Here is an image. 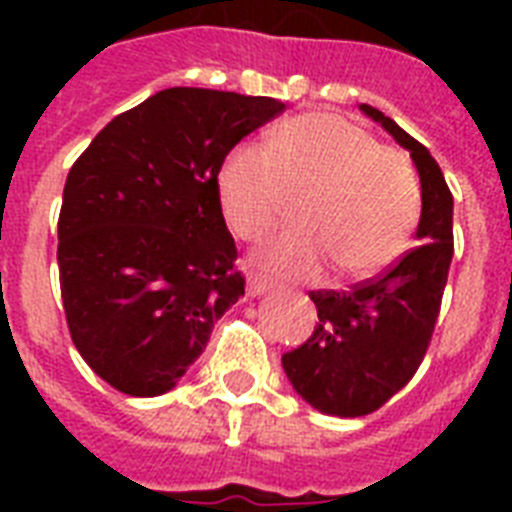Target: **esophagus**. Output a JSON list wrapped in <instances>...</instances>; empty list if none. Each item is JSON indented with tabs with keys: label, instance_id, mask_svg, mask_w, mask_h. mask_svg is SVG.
<instances>
[{
	"label": "esophagus",
	"instance_id": "esophagus-1",
	"mask_svg": "<svg viewBox=\"0 0 512 512\" xmlns=\"http://www.w3.org/2000/svg\"><path fill=\"white\" fill-rule=\"evenodd\" d=\"M268 289H271V279H265V276H260V273H249V279H247L249 297L263 295V292H268Z\"/></svg>",
	"mask_w": 512,
	"mask_h": 512
}]
</instances>
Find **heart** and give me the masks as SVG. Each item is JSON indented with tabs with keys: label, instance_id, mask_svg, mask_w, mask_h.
Returning a JSON list of instances; mask_svg holds the SVG:
<instances>
[{
	"label": "heart",
	"instance_id": "1",
	"mask_svg": "<svg viewBox=\"0 0 512 512\" xmlns=\"http://www.w3.org/2000/svg\"><path fill=\"white\" fill-rule=\"evenodd\" d=\"M223 215L236 236L257 241L302 196L303 228L255 252L281 276H316L329 257L345 276H369L404 255L420 220V185L404 156L337 114H305L273 132V154L236 146L217 177Z\"/></svg>",
	"mask_w": 512,
	"mask_h": 512
}]
</instances>
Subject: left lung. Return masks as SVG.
<instances>
[{
  "instance_id": "1",
  "label": "left lung",
  "mask_w": 512,
  "mask_h": 512,
  "mask_svg": "<svg viewBox=\"0 0 512 512\" xmlns=\"http://www.w3.org/2000/svg\"><path fill=\"white\" fill-rule=\"evenodd\" d=\"M361 111L382 124L417 167L420 244L350 292H311L319 324L305 345L281 356V366L297 396L335 417H364L412 380L436 329L454 255V199L436 159L390 116L366 103Z\"/></svg>"
}]
</instances>
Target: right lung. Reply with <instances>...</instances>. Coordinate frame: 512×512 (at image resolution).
Here are the masks:
<instances>
[{
	"label": "right lung",
	"mask_w": 512,
	"mask_h": 512,
	"mask_svg": "<svg viewBox=\"0 0 512 512\" xmlns=\"http://www.w3.org/2000/svg\"><path fill=\"white\" fill-rule=\"evenodd\" d=\"M273 98L170 87L124 111L74 162L58 217L60 295L90 369L127 396H162L244 295L217 175Z\"/></svg>",
	"instance_id": "add662e5"
}]
</instances>
